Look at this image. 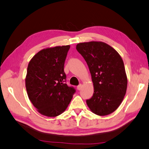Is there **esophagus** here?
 <instances>
[{
	"label": "esophagus",
	"mask_w": 149,
	"mask_h": 149,
	"mask_svg": "<svg viewBox=\"0 0 149 149\" xmlns=\"http://www.w3.org/2000/svg\"><path fill=\"white\" fill-rule=\"evenodd\" d=\"M81 88H82V84H79V85H78L77 87V88L78 90H80L81 89Z\"/></svg>",
	"instance_id": "1"
}]
</instances>
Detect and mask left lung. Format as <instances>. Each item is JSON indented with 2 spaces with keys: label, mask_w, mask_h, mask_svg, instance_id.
<instances>
[{
  "label": "left lung",
  "mask_w": 149,
  "mask_h": 149,
  "mask_svg": "<svg viewBox=\"0 0 149 149\" xmlns=\"http://www.w3.org/2000/svg\"><path fill=\"white\" fill-rule=\"evenodd\" d=\"M76 49L85 60L91 74L94 94L86 100L91 111L107 116L120 105L127 88L123 61L117 51L103 42L79 43Z\"/></svg>",
  "instance_id": "obj_1"
}]
</instances>
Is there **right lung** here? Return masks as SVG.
<instances>
[{"label":"right lung","instance_id":"add662e5","mask_svg":"<svg viewBox=\"0 0 149 149\" xmlns=\"http://www.w3.org/2000/svg\"><path fill=\"white\" fill-rule=\"evenodd\" d=\"M70 45L43 49L28 64L26 88L28 97L37 111L48 117L61 114L75 92L66 83L64 72Z\"/></svg>","mask_w":149,"mask_h":149}]
</instances>
